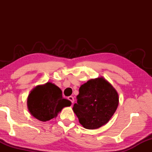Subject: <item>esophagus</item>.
I'll return each mask as SVG.
<instances>
[{"instance_id":"obj_1","label":"esophagus","mask_w":152,"mask_h":152,"mask_svg":"<svg viewBox=\"0 0 152 152\" xmlns=\"http://www.w3.org/2000/svg\"><path fill=\"white\" fill-rule=\"evenodd\" d=\"M68 99L69 100V101H70L72 103H74V97L73 96H69L68 98Z\"/></svg>"}]
</instances>
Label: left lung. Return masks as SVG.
Segmentation results:
<instances>
[{"label":"left lung","mask_w":152,"mask_h":152,"mask_svg":"<svg viewBox=\"0 0 152 152\" xmlns=\"http://www.w3.org/2000/svg\"><path fill=\"white\" fill-rule=\"evenodd\" d=\"M73 110L84 128L95 129L109 122L119 104V96L104 78L91 79L79 88Z\"/></svg>","instance_id":"8db88e82"}]
</instances>
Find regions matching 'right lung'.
I'll list each match as a JSON object with an SVG mask.
<instances>
[{"label":"right lung","mask_w":152,"mask_h":152,"mask_svg":"<svg viewBox=\"0 0 152 152\" xmlns=\"http://www.w3.org/2000/svg\"><path fill=\"white\" fill-rule=\"evenodd\" d=\"M71 105L62 97V92L51 82L36 86L27 98V107L32 116L41 121H47L57 117L61 109Z\"/></svg>","instance_id":"add662e5"}]
</instances>
